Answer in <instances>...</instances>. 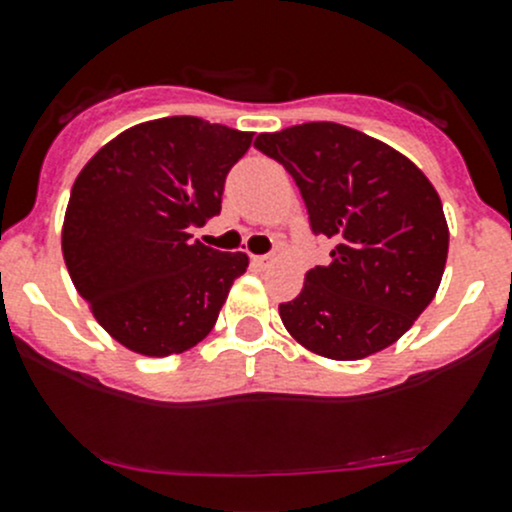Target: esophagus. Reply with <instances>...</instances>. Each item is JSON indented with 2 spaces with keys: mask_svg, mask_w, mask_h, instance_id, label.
I'll list each match as a JSON object with an SVG mask.
<instances>
[{
  "mask_svg": "<svg viewBox=\"0 0 512 512\" xmlns=\"http://www.w3.org/2000/svg\"><path fill=\"white\" fill-rule=\"evenodd\" d=\"M270 262H272L270 255H255V257H252V265H255V267H267Z\"/></svg>",
  "mask_w": 512,
  "mask_h": 512,
  "instance_id": "obj_1",
  "label": "esophagus"
}]
</instances>
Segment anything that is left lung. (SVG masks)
Segmentation results:
<instances>
[{
	"label": "left lung",
	"instance_id": "1",
	"mask_svg": "<svg viewBox=\"0 0 512 512\" xmlns=\"http://www.w3.org/2000/svg\"><path fill=\"white\" fill-rule=\"evenodd\" d=\"M255 147L285 165L330 265L282 302L292 337L330 360H362L398 342L433 302L448 260L443 202L415 162L337 122L265 132Z\"/></svg>",
	"mask_w": 512,
	"mask_h": 512
}]
</instances>
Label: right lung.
Masks as SVG:
<instances>
[{"label": "right lung", "instance_id": "right-lung-1", "mask_svg": "<svg viewBox=\"0 0 512 512\" xmlns=\"http://www.w3.org/2000/svg\"><path fill=\"white\" fill-rule=\"evenodd\" d=\"M250 145L252 132L162 117L124 130L82 167L64 212V265L119 345L167 357L210 335L250 257L190 232L220 215L227 172Z\"/></svg>", "mask_w": 512, "mask_h": 512}]
</instances>
